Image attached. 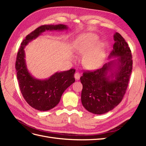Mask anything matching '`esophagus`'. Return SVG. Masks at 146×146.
<instances>
[{"mask_svg": "<svg viewBox=\"0 0 146 146\" xmlns=\"http://www.w3.org/2000/svg\"><path fill=\"white\" fill-rule=\"evenodd\" d=\"M75 78H76V80H78L79 79H80V73H79L78 72H76V74H75Z\"/></svg>", "mask_w": 146, "mask_h": 146, "instance_id": "esophagus-1", "label": "esophagus"}]
</instances>
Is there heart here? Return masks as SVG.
<instances>
[{"instance_id": "obj_1", "label": "heart", "mask_w": 146, "mask_h": 146, "mask_svg": "<svg viewBox=\"0 0 146 146\" xmlns=\"http://www.w3.org/2000/svg\"><path fill=\"white\" fill-rule=\"evenodd\" d=\"M99 37L93 33H87L78 37L75 42L76 51L85 54L83 60V65L87 69H94L102 64L105 58L104 47L102 44H98Z\"/></svg>"}]
</instances>
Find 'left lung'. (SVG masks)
<instances>
[{
    "instance_id": "1",
    "label": "left lung",
    "mask_w": 146,
    "mask_h": 146,
    "mask_svg": "<svg viewBox=\"0 0 146 146\" xmlns=\"http://www.w3.org/2000/svg\"><path fill=\"white\" fill-rule=\"evenodd\" d=\"M114 40L109 58H118L100 69L83 72L80 77L82 105L96 114L107 113L119 105L125 94L131 74L133 60L129 45L117 32L114 35Z\"/></svg>"
}]
</instances>
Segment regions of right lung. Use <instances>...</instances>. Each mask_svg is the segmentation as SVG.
<instances>
[{
  "instance_id": "obj_1",
  "label": "right lung",
  "mask_w": 146,
  "mask_h": 146,
  "mask_svg": "<svg viewBox=\"0 0 146 146\" xmlns=\"http://www.w3.org/2000/svg\"><path fill=\"white\" fill-rule=\"evenodd\" d=\"M68 29L66 25H44L26 36L17 52L15 68L21 92L26 102L33 108L47 111L58 104L64 91L75 82L76 70L56 72L46 80H38L29 72L25 60L24 47L46 30Z\"/></svg>"
}]
</instances>
